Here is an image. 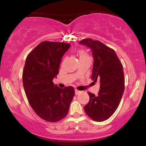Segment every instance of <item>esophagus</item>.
<instances>
[{
    "mask_svg": "<svg viewBox=\"0 0 146 146\" xmlns=\"http://www.w3.org/2000/svg\"><path fill=\"white\" fill-rule=\"evenodd\" d=\"M75 95H79L80 93H81V91H80V90H78V89H75Z\"/></svg>",
    "mask_w": 146,
    "mask_h": 146,
    "instance_id": "esophagus-1",
    "label": "esophagus"
}]
</instances>
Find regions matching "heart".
I'll return each mask as SVG.
<instances>
[{
  "mask_svg": "<svg viewBox=\"0 0 146 146\" xmlns=\"http://www.w3.org/2000/svg\"><path fill=\"white\" fill-rule=\"evenodd\" d=\"M78 54L80 58V62L84 61V60H90V57L87 52L84 49H79L78 51Z\"/></svg>",
  "mask_w": 146,
  "mask_h": 146,
  "instance_id": "obj_1",
  "label": "heart"
}]
</instances>
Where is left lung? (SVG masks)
I'll return each instance as SVG.
<instances>
[{"label":"left lung","instance_id":"1","mask_svg":"<svg viewBox=\"0 0 146 146\" xmlns=\"http://www.w3.org/2000/svg\"><path fill=\"white\" fill-rule=\"evenodd\" d=\"M80 43L91 48L94 59L91 78L100 83L98 95L88 92L90 100L84 110L94 121H105L117 110L124 91L123 65L113 48L100 41L85 38Z\"/></svg>","mask_w":146,"mask_h":146}]
</instances>
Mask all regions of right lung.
Returning a JSON list of instances; mask_svg holds the SVG:
<instances>
[{"label": "right lung", "instance_id": "1", "mask_svg": "<svg viewBox=\"0 0 146 146\" xmlns=\"http://www.w3.org/2000/svg\"><path fill=\"white\" fill-rule=\"evenodd\" d=\"M70 47L68 43L43 41L27 57L23 72L27 98L42 119L56 122L67 115L75 95L73 86L60 88L53 79L59 73L61 60Z\"/></svg>", "mask_w": 146, "mask_h": 146}]
</instances>
